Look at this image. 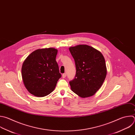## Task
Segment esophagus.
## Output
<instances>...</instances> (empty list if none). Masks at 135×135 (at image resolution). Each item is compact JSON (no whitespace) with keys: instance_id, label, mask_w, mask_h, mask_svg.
Returning a JSON list of instances; mask_svg holds the SVG:
<instances>
[{"instance_id":"34e87169","label":"esophagus","mask_w":135,"mask_h":135,"mask_svg":"<svg viewBox=\"0 0 135 135\" xmlns=\"http://www.w3.org/2000/svg\"><path fill=\"white\" fill-rule=\"evenodd\" d=\"M66 76H67V75H66V73L63 74H62V78H65L66 77Z\"/></svg>"}]
</instances>
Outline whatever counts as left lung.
<instances>
[{
    "label": "left lung",
    "instance_id": "1",
    "mask_svg": "<svg viewBox=\"0 0 135 135\" xmlns=\"http://www.w3.org/2000/svg\"><path fill=\"white\" fill-rule=\"evenodd\" d=\"M76 67L75 78L69 81L72 91L82 98L94 95L107 76L105 59L97 49L86 44L69 48Z\"/></svg>",
    "mask_w": 135,
    "mask_h": 135
}]
</instances>
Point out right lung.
<instances>
[{
  "instance_id": "add662e5",
  "label": "right lung",
  "mask_w": 135,
  "mask_h": 135,
  "mask_svg": "<svg viewBox=\"0 0 135 135\" xmlns=\"http://www.w3.org/2000/svg\"><path fill=\"white\" fill-rule=\"evenodd\" d=\"M58 50L53 48L39 49L25 59L22 67L24 85L31 94L44 97L55 89L61 77L56 60Z\"/></svg>"
}]
</instances>
